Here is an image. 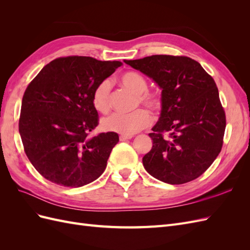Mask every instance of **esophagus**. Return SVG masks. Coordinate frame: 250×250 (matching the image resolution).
I'll use <instances>...</instances> for the list:
<instances>
[{
    "label": "esophagus",
    "mask_w": 250,
    "mask_h": 250,
    "mask_svg": "<svg viewBox=\"0 0 250 250\" xmlns=\"http://www.w3.org/2000/svg\"><path fill=\"white\" fill-rule=\"evenodd\" d=\"M132 139V135H120V141H127Z\"/></svg>",
    "instance_id": "obj_1"
}]
</instances>
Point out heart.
Segmentation results:
<instances>
[{"mask_svg": "<svg viewBox=\"0 0 250 250\" xmlns=\"http://www.w3.org/2000/svg\"><path fill=\"white\" fill-rule=\"evenodd\" d=\"M122 84L137 95L135 105L146 106L151 111H158L162 107V96L157 92L148 90V82L142 74L129 71L121 76ZM111 82L104 79L98 83L93 92L92 101L94 107L102 113H106L110 109ZM151 117L146 109H137L131 113H113L102 120V128L106 131L131 135L150 125Z\"/></svg>", "mask_w": 250, "mask_h": 250, "instance_id": "1", "label": "heart"}]
</instances>
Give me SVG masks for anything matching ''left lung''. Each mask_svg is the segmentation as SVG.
<instances>
[{
	"label": "left lung",
	"instance_id": "obj_1",
	"mask_svg": "<svg viewBox=\"0 0 250 250\" xmlns=\"http://www.w3.org/2000/svg\"><path fill=\"white\" fill-rule=\"evenodd\" d=\"M162 88V111L149 137L152 148L143 157L146 171L170 185L199 177L220 153L225 111L213 77L187 56L152 55L124 60Z\"/></svg>",
	"mask_w": 250,
	"mask_h": 250
}]
</instances>
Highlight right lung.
Wrapping results in <instances>:
<instances>
[{
	"label": "right lung",
	"instance_id": "obj_1",
	"mask_svg": "<svg viewBox=\"0 0 250 250\" xmlns=\"http://www.w3.org/2000/svg\"><path fill=\"white\" fill-rule=\"evenodd\" d=\"M122 64L87 56L59 57L29 83L19 131L26 155L42 176L78 188L104 172L119 135H90L99 124L92 97L98 83Z\"/></svg>",
	"mask_w": 250,
	"mask_h": 250
}]
</instances>
